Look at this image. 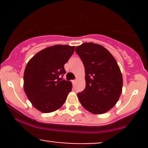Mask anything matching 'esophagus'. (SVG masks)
<instances>
[{
    "mask_svg": "<svg viewBox=\"0 0 148 148\" xmlns=\"http://www.w3.org/2000/svg\"><path fill=\"white\" fill-rule=\"evenodd\" d=\"M76 83V80H73V81H72L73 85H75Z\"/></svg>",
    "mask_w": 148,
    "mask_h": 148,
    "instance_id": "34e87169",
    "label": "esophagus"
}]
</instances>
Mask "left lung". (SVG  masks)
<instances>
[{"instance_id":"obj_1","label":"left lung","mask_w":148,"mask_h":148,"mask_svg":"<svg viewBox=\"0 0 148 148\" xmlns=\"http://www.w3.org/2000/svg\"><path fill=\"white\" fill-rule=\"evenodd\" d=\"M76 53L84 63L86 88L77 95L85 109L103 114L118 101L123 80L117 61L106 48L92 42L76 47Z\"/></svg>"}]
</instances>
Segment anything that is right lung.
<instances>
[{"mask_svg":"<svg viewBox=\"0 0 148 148\" xmlns=\"http://www.w3.org/2000/svg\"><path fill=\"white\" fill-rule=\"evenodd\" d=\"M75 47L57 45L35 54L27 64L23 75V88L33 106L42 113L59 109L72 91L71 81L61 76L65 74L64 64Z\"/></svg>","mask_w":148,"mask_h":148,"instance_id":"obj_1","label":"right lung"}]
</instances>
